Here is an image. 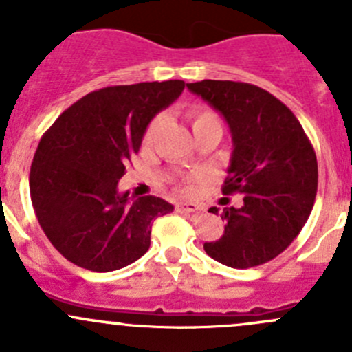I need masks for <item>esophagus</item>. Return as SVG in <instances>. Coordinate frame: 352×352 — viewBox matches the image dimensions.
<instances>
[{
  "instance_id": "esophagus-1",
  "label": "esophagus",
  "mask_w": 352,
  "mask_h": 352,
  "mask_svg": "<svg viewBox=\"0 0 352 352\" xmlns=\"http://www.w3.org/2000/svg\"><path fill=\"white\" fill-rule=\"evenodd\" d=\"M201 210V206L195 205V203H179V205H177V212L187 213V215H196V213H199Z\"/></svg>"
}]
</instances>
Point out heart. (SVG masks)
<instances>
[{"instance_id":"1","label":"heart","mask_w":352,"mask_h":352,"mask_svg":"<svg viewBox=\"0 0 352 352\" xmlns=\"http://www.w3.org/2000/svg\"><path fill=\"white\" fill-rule=\"evenodd\" d=\"M187 120H189V123H191L192 126V131H199L203 130V128H215V130H219L222 133V120L221 116L215 113V111L212 109V107L208 106H192L187 109L186 113ZM157 126V118L156 120L151 121L149 124H147L146 131H144V142L149 144L151 139H153L154 135V130H156ZM196 182H198V179L196 177H191V179H187L186 182L182 184V191L186 192H191L195 191V186Z\"/></svg>"}]
</instances>
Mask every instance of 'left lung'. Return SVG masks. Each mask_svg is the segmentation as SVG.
Instances as JSON below:
<instances>
[{
  "label": "left lung",
  "instance_id": "8db88e82",
  "mask_svg": "<svg viewBox=\"0 0 352 352\" xmlns=\"http://www.w3.org/2000/svg\"><path fill=\"white\" fill-rule=\"evenodd\" d=\"M187 88L228 121L234 151L222 195H243L241 208L222 212L224 234L203 248L229 267L265 264L287 250L311 215L318 191L313 144L295 114L264 88L219 80Z\"/></svg>",
  "mask_w": 352,
  "mask_h": 352
}]
</instances>
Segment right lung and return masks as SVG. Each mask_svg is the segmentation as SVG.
<instances>
[{
    "mask_svg": "<svg viewBox=\"0 0 352 352\" xmlns=\"http://www.w3.org/2000/svg\"><path fill=\"white\" fill-rule=\"evenodd\" d=\"M184 87L170 80L100 88L74 102L43 133L29 173L32 208L69 262L109 272L149 250L153 221L173 206L156 196L130 201L128 192H118V182L139 153L149 121Z\"/></svg>",
    "mask_w": 352,
    "mask_h": 352,
    "instance_id": "right-lung-1",
    "label": "right lung"
}]
</instances>
